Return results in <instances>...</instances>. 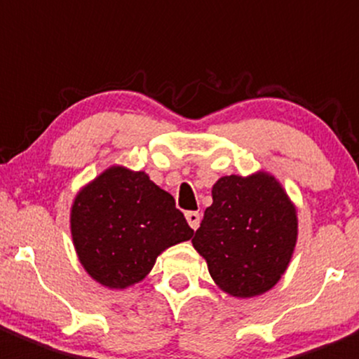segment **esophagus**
<instances>
[{
  "label": "esophagus",
  "mask_w": 359,
  "mask_h": 359,
  "mask_svg": "<svg viewBox=\"0 0 359 359\" xmlns=\"http://www.w3.org/2000/svg\"><path fill=\"white\" fill-rule=\"evenodd\" d=\"M186 219H187V222H189L191 228L198 229V226H200V221H201L200 212H194V210L186 212Z\"/></svg>",
  "instance_id": "obj_1"
}]
</instances>
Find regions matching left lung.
<instances>
[{
	"instance_id": "1",
	"label": "left lung",
	"mask_w": 359,
	"mask_h": 359,
	"mask_svg": "<svg viewBox=\"0 0 359 359\" xmlns=\"http://www.w3.org/2000/svg\"><path fill=\"white\" fill-rule=\"evenodd\" d=\"M193 245L222 291L238 298L277 284L297 243V212L273 177H222Z\"/></svg>"
}]
</instances>
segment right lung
<instances>
[{
	"label": "right lung",
	"instance_id": "add662e5",
	"mask_svg": "<svg viewBox=\"0 0 359 359\" xmlns=\"http://www.w3.org/2000/svg\"><path fill=\"white\" fill-rule=\"evenodd\" d=\"M193 229L144 172L112 166L83 187L72 207V236L87 273L107 287L144 279L156 257L189 240Z\"/></svg>",
	"mask_w": 359,
	"mask_h": 359
}]
</instances>
